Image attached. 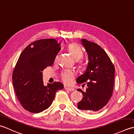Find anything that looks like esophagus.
<instances>
[{
    "label": "esophagus",
    "mask_w": 134,
    "mask_h": 134,
    "mask_svg": "<svg viewBox=\"0 0 134 134\" xmlns=\"http://www.w3.org/2000/svg\"><path fill=\"white\" fill-rule=\"evenodd\" d=\"M65 90H68V91H74V90H75V89L73 88H72V87H65Z\"/></svg>",
    "instance_id": "esophagus-1"
}]
</instances>
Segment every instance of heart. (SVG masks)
<instances>
[{"instance_id": "obj_1", "label": "heart", "mask_w": 134, "mask_h": 134, "mask_svg": "<svg viewBox=\"0 0 134 134\" xmlns=\"http://www.w3.org/2000/svg\"><path fill=\"white\" fill-rule=\"evenodd\" d=\"M68 50L72 57L75 60H79L83 57V52L82 48L77 43H72L68 46ZM58 56L56 57L55 61L57 59ZM79 66H84V63L83 61H80L79 62ZM75 76V73L72 70H66L61 73V77L63 82L66 84H70L72 83L73 80Z\"/></svg>"}]
</instances>
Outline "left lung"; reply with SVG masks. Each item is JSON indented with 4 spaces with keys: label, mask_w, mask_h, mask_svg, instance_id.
I'll return each mask as SVG.
<instances>
[{
    "label": "left lung",
    "mask_w": 134,
    "mask_h": 134,
    "mask_svg": "<svg viewBox=\"0 0 134 134\" xmlns=\"http://www.w3.org/2000/svg\"><path fill=\"white\" fill-rule=\"evenodd\" d=\"M81 42L88 54V63L85 72L76 80L79 84L87 81L86 91L77 90L83 95L77 108L84 111H97L106 105L113 94L115 69L99 45L86 39Z\"/></svg>",
    "instance_id": "left-lung-1"
}]
</instances>
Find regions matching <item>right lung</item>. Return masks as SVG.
Returning a JSON list of instances; mask_svg holds the SVG:
<instances>
[{"label":"right lung","instance_id":"1","mask_svg":"<svg viewBox=\"0 0 134 134\" xmlns=\"http://www.w3.org/2000/svg\"><path fill=\"white\" fill-rule=\"evenodd\" d=\"M61 44L54 39H40L29 44L22 52L13 72V84L22 106L38 113L51 105L56 92L64 88L60 82L43 84L42 71L51 66Z\"/></svg>","mask_w":134,"mask_h":134}]
</instances>
